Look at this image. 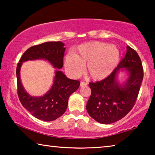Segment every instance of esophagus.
Here are the masks:
<instances>
[{
    "mask_svg": "<svg viewBox=\"0 0 155 155\" xmlns=\"http://www.w3.org/2000/svg\"><path fill=\"white\" fill-rule=\"evenodd\" d=\"M87 84L86 82H80V87H85V86H87Z\"/></svg>",
    "mask_w": 155,
    "mask_h": 155,
    "instance_id": "esophagus-1",
    "label": "esophagus"
}]
</instances>
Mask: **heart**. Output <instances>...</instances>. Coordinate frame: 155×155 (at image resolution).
Segmentation results:
<instances>
[{"label": "heart", "mask_w": 155, "mask_h": 155, "mask_svg": "<svg viewBox=\"0 0 155 155\" xmlns=\"http://www.w3.org/2000/svg\"><path fill=\"white\" fill-rule=\"evenodd\" d=\"M120 59V51L115 45L106 42L92 41L78 46L75 54L70 53L65 58V67L71 75L82 74L87 64V73L91 79L100 81L113 72Z\"/></svg>", "instance_id": "1"}]
</instances>
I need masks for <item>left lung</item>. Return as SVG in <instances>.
Wrapping results in <instances>:
<instances>
[{
	"mask_svg": "<svg viewBox=\"0 0 155 155\" xmlns=\"http://www.w3.org/2000/svg\"><path fill=\"white\" fill-rule=\"evenodd\" d=\"M121 71L128 74L124 83L118 79V73ZM143 78L140 58L135 50L127 46L125 57L107 78L88 84L91 95L87 104L88 113L103 124L122 119L135 105Z\"/></svg>",
	"mask_w": 155,
	"mask_h": 155,
	"instance_id": "1",
	"label": "left lung"
}]
</instances>
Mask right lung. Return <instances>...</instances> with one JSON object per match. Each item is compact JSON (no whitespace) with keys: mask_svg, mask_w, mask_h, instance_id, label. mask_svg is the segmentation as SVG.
Returning <instances> with one entry per match:
<instances>
[{"mask_svg":"<svg viewBox=\"0 0 155 155\" xmlns=\"http://www.w3.org/2000/svg\"><path fill=\"white\" fill-rule=\"evenodd\" d=\"M62 42H47L33 46L25 51L18 63L16 77L18 95L22 105L35 117L45 121L56 120L67 110L69 96L80 87L78 80L67 78L62 71H55L54 83L47 93L40 97H34L28 94L22 86L20 77L22 62L28 60H47L55 68L63 67L66 48Z\"/></svg>","mask_w":155,"mask_h":155,"instance_id":"add662e5","label":"right lung"}]
</instances>
